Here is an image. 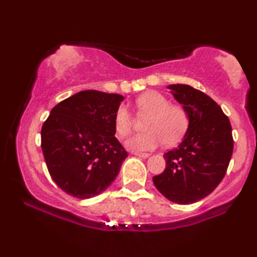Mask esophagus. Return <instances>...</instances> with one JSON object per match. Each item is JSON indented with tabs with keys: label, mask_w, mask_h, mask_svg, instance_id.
<instances>
[{
	"label": "esophagus",
	"mask_w": 257,
	"mask_h": 257,
	"mask_svg": "<svg viewBox=\"0 0 257 257\" xmlns=\"http://www.w3.org/2000/svg\"><path fill=\"white\" fill-rule=\"evenodd\" d=\"M135 156H137V157H141V158H149L150 157L149 153H141V152H135Z\"/></svg>",
	"instance_id": "34e87169"
}]
</instances>
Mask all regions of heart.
Instances as JSON below:
<instances>
[{
    "mask_svg": "<svg viewBox=\"0 0 257 257\" xmlns=\"http://www.w3.org/2000/svg\"><path fill=\"white\" fill-rule=\"evenodd\" d=\"M138 115L146 116L143 128L145 132L132 136L126 141V148L135 152L151 151L164 143L172 146L181 141L189 126V116L184 107L170 104L159 92H146L136 100ZM133 127V118L125 106L114 114L116 136L124 138Z\"/></svg>",
    "mask_w": 257,
    "mask_h": 257,
    "instance_id": "1",
    "label": "heart"
}]
</instances>
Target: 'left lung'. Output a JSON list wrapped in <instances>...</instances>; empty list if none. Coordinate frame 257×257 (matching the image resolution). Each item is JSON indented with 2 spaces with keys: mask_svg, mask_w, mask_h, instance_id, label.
I'll use <instances>...</instances> for the list:
<instances>
[{
  "mask_svg": "<svg viewBox=\"0 0 257 257\" xmlns=\"http://www.w3.org/2000/svg\"><path fill=\"white\" fill-rule=\"evenodd\" d=\"M168 88L188 113L189 126L181 144L164 153V171L152 179L169 201L190 204L211 194L225 176L234 150L231 125L205 93L183 84Z\"/></svg>",
  "mask_w": 257,
  "mask_h": 257,
  "instance_id": "obj_1",
  "label": "left lung"
}]
</instances>
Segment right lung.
Instances as JSON below:
<instances>
[{
    "instance_id": "add662e5",
    "label": "right lung",
    "mask_w": 257,
    "mask_h": 257,
    "mask_svg": "<svg viewBox=\"0 0 257 257\" xmlns=\"http://www.w3.org/2000/svg\"><path fill=\"white\" fill-rule=\"evenodd\" d=\"M122 100L120 94L81 91L59 102L43 122V157L66 194L94 197L116 178L127 157L114 137V114Z\"/></svg>"
}]
</instances>
